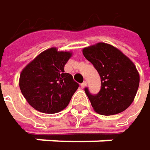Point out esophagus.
Segmentation results:
<instances>
[{
    "instance_id": "1",
    "label": "esophagus",
    "mask_w": 150,
    "mask_h": 150,
    "mask_svg": "<svg viewBox=\"0 0 150 150\" xmlns=\"http://www.w3.org/2000/svg\"><path fill=\"white\" fill-rule=\"evenodd\" d=\"M80 87H81L82 88H84L85 87H87V82H86V81H84L83 83H81V84H80Z\"/></svg>"
}]
</instances>
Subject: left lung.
<instances>
[{"mask_svg": "<svg viewBox=\"0 0 150 150\" xmlns=\"http://www.w3.org/2000/svg\"><path fill=\"white\" fill-rule=\"evenodd\" d=\"M82 52L101 79V89L96 95L85 88L95 112L113 115L126 110L133 102L139 85L134 63L119 49L105 43H97Z\"/></svg>", "mask_w": 150, "mask_h": 150, "instance_id": "left-lung-1", "label": "left lung"}]
</instances>
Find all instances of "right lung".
<instances>
[{
	"instance_id": "add662e5",
	"label": "right lung",
	"mask_w": 150,
	"mask_h": 150,
	"mask_svg": "<svg viewBox=\"0 0 150 150\" xmlns=\"http://www.w3.org/2000/svg\"><path fill=\"white\" fill-rule=\"evenodd\" d=\"M71 52L49 48L37 55L22 70L19 88L28 103L45 114H55L69 105L79 88L64 65L71 57Z\"/></svg>"
}]
</instances>
